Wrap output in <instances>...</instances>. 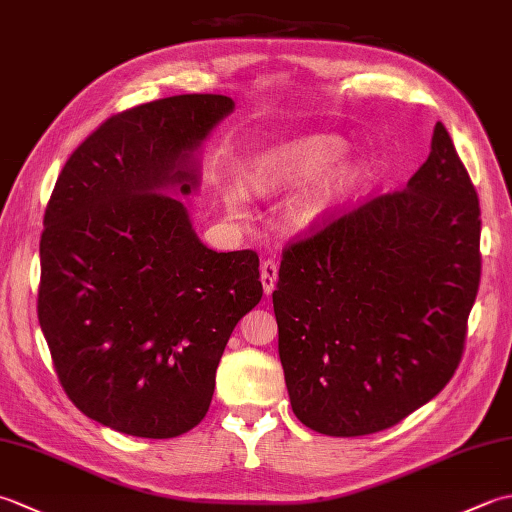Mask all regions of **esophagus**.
I'll return each instance as SVG.
<instances>
[{
    "mask_svg": "<svg viewBox=\"0 0 512 512\" xmlns=\"http://www.w3.org/2000/svg\"><path fill=\"white\" fill-rule=\"evenodd\" d=\"M277 277H279V266H277V262H273V259H266V262L262 264V286H264L266 295H270V292L275 290Z\"/></svg>",
    "mask_w": 512,
    "mask_h": 512,
    "instance_id": "obj_1",
    "label": "esophagus"
}]
</instances>
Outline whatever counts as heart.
<instances>
[{
    "mask_svg": "<svg viewBox=\"0 0 512 512\" xmlns=\"http://www.w3.org/2000/svg\"><path fill=\"white\" fill-rule=\"evenodd\" d=\"M341 151L343 143L334 136L303 138L250 160L246 182L259 198H270L303 184L288 204V220L297 228H308L323 220L350 182L345 169H328ZM224 204L231 213L242 215L246 209L244 189L228 184Z\"/></svg>",
    "mask_w": 512,
    "mask_h": 512,
    "instance_id": "obj_1",
    "label": "heart"
}]
</instances>
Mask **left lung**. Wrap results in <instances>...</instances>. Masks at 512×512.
<instances>
[{
	"instance_id": "8db88e82",
	"label": "left lung",
	"mask_w": 512,
	"mask_h": 512,
	"mask_svg": "<svg viewBox=\"0 0 512 512\" xmlns=\"http://www.w3.org/2000/svg\"><path fill=\"white\" fill-rule=\"evenodd\" d=\"M480 200L447 127L405 189L284 250L273 306L290 405L336 438L394 427L453 378L480 288Z\"/></svg>"
}]
</instances>
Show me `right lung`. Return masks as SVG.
I'll use <instances>...</instances> for the list:
<instances>
[{
  "label": "right lung",
  "instance_id": "right-lung-1",
  "mask_svg": "<svg viewBox=\"0 0 512 512\" xmlns=\"http://www.w3.org/2000/svg\"><path fill=\"white\" fill-rule=\"evenodd\" d=\"M233 107L180 94L107 118L43 215L37 314L54 369L76 409L127 436L200 424L231 332L264 295L255 250L206 248L173 198L198 189L195 154Z\"/></svg>",
  "mask_w": 512,
  "mask_h": 512
}]
</instances>
